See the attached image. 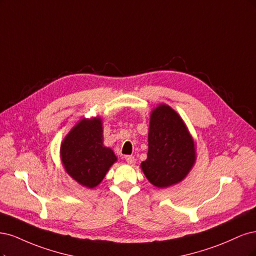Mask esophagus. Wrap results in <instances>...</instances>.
I'll return each instance as SVG.
<instances>
[{"instance_id": "1", "label": "esophagus", "mask_w": 256, "mask_h": 256, "mask_svg": "<svg viewBox=\"0 0 256 256\" xmlns=\"http://www.w3.org/2000/svg\"><path fill=\"white\" fill-rule=\"evenodd\" d=\"M126 160L128 164H133L135 162V158L133 155H126Z\"/></svg>"}]
</instances>
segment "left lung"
<instances>
[{
  "label": "left lung",
  "mask_w": 256,
  "mask_h": 256,
  "mask_svg": "<svg viewBox=\"0 0 256 256\" xmlns=\"http://www.w3.org/2000/svg\"><path fill=\"white\" fill-rule=\"evenodd\" d=\"M148 158L142 169L149 182L158 188L180 183L196 162L192 135L178 114L160 104L151 112Z\"/></svg>",
  "instance_id": "8db88e82"
}]
</instances>
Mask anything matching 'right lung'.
I'll return each mask as SVG.
<instances>
[{
    "mask_svg": "<svg viewBox=\"0 0 256 256\" xmlns=\"http://www.w3.org/2000/svg\"><path fill=\"white\" fill-rule=\"evenodd\" d=\"M64 170L80 185L94 188L102 182L117 156L103 144L101 118L82 119L60 146Z\"/></svg>",
    "mask_w": 256,
    "mask_h": 256,
    "instance_id": "right-lung-1",
    "label": "right lung"
}]
</instances>
